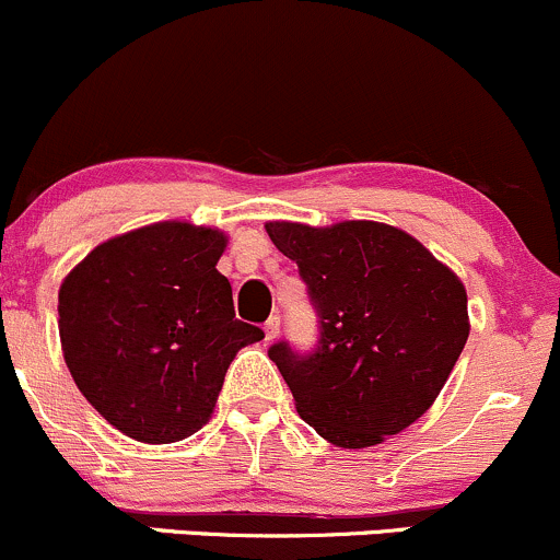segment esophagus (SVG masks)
<instances>
[{"mask_svg":"<svg viewBox=\"0 0 560 560\" xmlns=\"http://www.w3.org/2000/svg\"><path fill=\"white\" fill-rule=\"evenodd\" d=\"M264 336H267V341H275L280 336V317H269L267 323H264Z\"/></svg>","mask_w":560,"mask_h":560,"instance_id":"1","label":"esophagus"}]
</instances>
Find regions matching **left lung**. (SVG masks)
Segmentation results:
<instances>
[{
    "label": "left lung",
    "instance_id": "1",
    "mask_svg": "<svg viewBox=\"0 0 560 560\" xmlns=\"http://www.w3.org/2000/svg\"><path fill=\"white\" fill-rule=\"evenodd\" d=\"M299 264L320 317L312 354L269 347L299 417L339 448H369L417 422L441 395L470 336L467 291L398 226L267 221Z\"/></svg>",
    "mask_w": 560,
    "mask_h": 560
}]
</instances>
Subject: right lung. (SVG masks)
<instances>
[{
  "mask_svg": "<svg viewBox=\"0 0 560 560\" xmlns=\"http://www.w3.org/2000/svg\"><path fill=\"white\" fill-rule=\"evenodd\" d=\"M226 234L158 221L106 240L58 291L63 360L90 406L141 443H176L213 413L234 354L264 330L234 317L215 269Z\"/></svg>",
  "mask_w": 560,
  "mask_h": 560,
  "instance_id": "add662e5",
  "label": "right lung"
}]
</instances>
